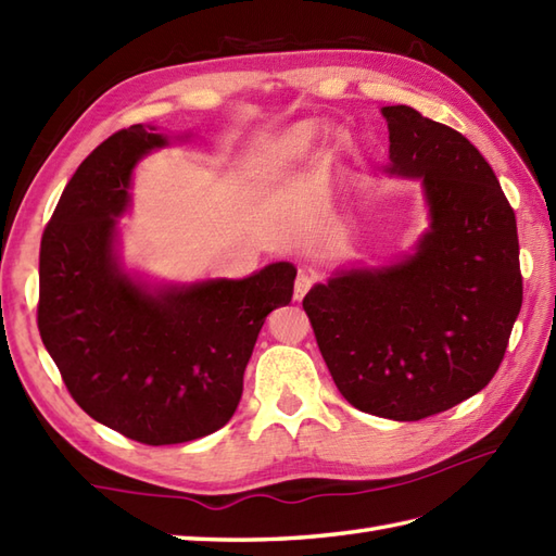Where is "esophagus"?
I'll return each instance as SVG.
<instances>
[{
	"label": "esophagus",
	"mask_w": 556,
	"mask_h": 556,
	"mask_svg": "<svg viewBox=\"0 0 556 556\" xmlns=\"http://www.w3.org/2000/svg\"><path fill=\"white\" fill-rule=\"evenodd\" d=\"M315 285V275L311 269H301L296 275V281H293V299L296 301H303L305 293H308Z\"/></svg>",
	"instance_id": "obj_1"
}]
</instances>
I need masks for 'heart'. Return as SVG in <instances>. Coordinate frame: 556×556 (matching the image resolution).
I'll return each instance as SVG.
<instances>
[{"mask_svg":"<svg viewBox=\"0 0 556 556\" xmlns=\"http://www.w3.org/2000/svg\"><path fill=\"white\" fill-rule=\"evenodd\" d=\"M313 138H315V126H299L296 131L287 138L285 152L287 155H299V152H303L313 143Z\"/></svg>","mask_w":556,"mask_h":556,"instance_id":"obj_1","label":"heart"}]
</instances>
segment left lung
Wrapping results in <instances>:
<instances>
[{"label": "left lung", "mask_w": 556, "mask_h": 556, "mask_svg": "<svg viewBox=\"0 0 556 556\" xmlns=\"http://www.w3.org/2000/svg\"><path fill=\"white\" fill-rule=\"evenodd\" d=\"M382 116L389 174L422 181L430 231L404 263L315 285L303 311L351 406L422 420L478 394L500 368L523 303L516 215L466 136L406 104Z\"/></svg>", "instance_id": "1"}]
</instances>
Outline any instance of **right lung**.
Wrapping results in <instances>:
<instances>
[{
	"label": "right lung",
	"instance_id": "obj_1",
	"mask_svg": "<svg viewBox=\"0 0 556 556\" xmlns=\"http://www.w3.org/2000/svg\"><path fill=\"white\" fill-rule=\"evenodd\" d=\"M134 124L80 162L40 241L38 329L90 418L140 444H181L219 430L243 392L265 317L287 305L296 267L148 291L119 269L116 219L136 162L167 146Z\"/></svg>",
	"mask_w": 556,
	"mask_h": 556
}]
</instances>
